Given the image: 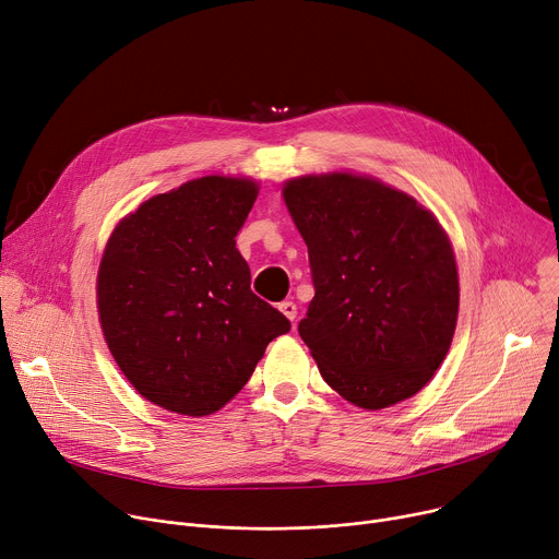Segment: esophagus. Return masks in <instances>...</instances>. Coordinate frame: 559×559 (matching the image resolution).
<instances>
[{"instance_id": "34e87169", "label": "esophagus", "mask_w": 559, "mask_h": 559, "mask_svg": "<svg viewBox=\"0 0 559 559\" xmlns=\"http://www.w3.org/2000/svg\"><path fill=\"white\" fill-rule=\"evenodd\" d=\"M280 311H282L290 322H295V318H297V305H295V302H288V299H286V302L280 305Z\"/></svg>"}]
</instances>
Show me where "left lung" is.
Here are the masks:
<instances>
[{
    "label": "left lung",
    "mask_w": 559,
    "mask_h": 559,
    "mask_svg": "<svg viewBox=\"0 0 559 559\" xmlns=\"http://www.w3.org/2000/svg\"><path fill=\"white\" fill-rule=\"evenodd\" d=\"M316 297L297 331L342 399L382 409L441 367L459 316L452 243L409 194L333 171L284 186Z\"/></svg>",
    "instance_id": "obj_1"
}]
</instances>
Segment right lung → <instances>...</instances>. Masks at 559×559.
<instances>
[{
  "mask_svg": "<svg viewBox=\"0 0 559 559\" xmlns=\"http://www.w3.org/2000/svg\"><path fill=\"white\" fill-rule=\"evenodd\" d=\"M257 183L201 177L141 203L98 271L107 347L136 392L183 416L222 409L290 322L250 290L237 233Z\"/></svg>",
  "mask_w": 559,
  "mask_h": 559,
  "instance_id": "obj_1",
  "label": "right lung"
}]
</instances>
